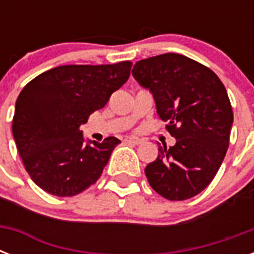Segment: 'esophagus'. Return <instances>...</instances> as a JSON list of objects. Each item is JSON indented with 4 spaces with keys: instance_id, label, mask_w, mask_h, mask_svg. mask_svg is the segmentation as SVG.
<instances>
[{
    "instance_id": "34e87169",
    "label": "esophagus",
    "mask_w": 254,
    "mask_h": 254,
    "mask_svg": "<svg viewBox=\"0 0 254 254\" xmlns=\"http://www.w3.org/2000/svg\"><path fill=\"white\" fill-rule=\"evenodd\" d=\"M125 142L129 143V145H139V143L142 142V139H139L138 137H127Z\"/></svg>"
}]
</instances>
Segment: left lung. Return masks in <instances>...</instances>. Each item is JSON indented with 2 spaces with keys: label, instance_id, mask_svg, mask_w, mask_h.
Wrapping results in <instances>:
<instances>
[{
  "label": "left lung",
  "instance_id": "left-lung-1",
  "mask_svg": "<svg viewBox=\"0 0 254 254\" xmlns=\"http://www.w3.org/2000/svg\"><path fill=\"white\" fill-rule=\"evenodd\" d=\"M131 75L153 95L175 145L158 146L145 174L154 191L169 200H186L211 183L229 145L233 112L225 87L205 65L162 54L137 62Z\"/></svg>",
  "mask_w": 254,
  "mask_h": 254
}]
</instances>
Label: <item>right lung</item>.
<instances>
[{"label": "right lung", "mask_w": 254, "mask_h": 254, "mask_svg": "<svg viewBox=\"0 0 254 254\" xmlns=\"http://www.w3.org/2000/svg\"><path fill=\"white\" fill-rule=\"evenodd\" d=\"M130 68V62L61 65L22 89L15 103L13 137L26 171L46 192L73 196L99 179L121 141L85 139L80 125L127 83Z\"/></svg>", "instance_id": "right-lung-1"}]
</instances>
